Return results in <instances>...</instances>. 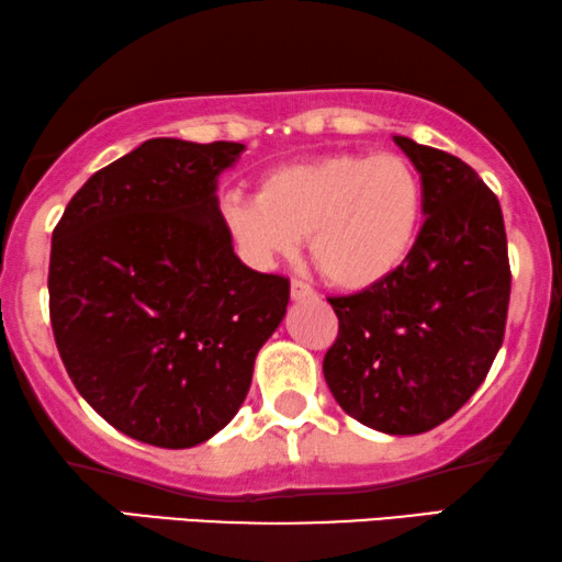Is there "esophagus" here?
<instances>
[{"label": "esophagus", "mask_w": 562, "mask_h": 562, "mask_svg": "<svg viewBox=\"0 0 562 562\" xmlns=\"http://www.w3.org/2000/svg\"><path fill=\"white\" fill-rule=\"evenodd\" d=\"M290 295H293V301H311V297H316V290L305 285L303 280H293L290 282Z\"/></svg>", "instance_id": "esophagus-1"}]
</instances>
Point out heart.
I'll list each match as a JSON object with an SVG mask.
<instances>
[{"label":"heart","instance_id":"1","mask_svg":"<svg viewBox=\"0 0 562 562\" xmlns=\"http://www.w3.org/2000/svg\"><path fill=\"white\" fill-rule=\"evenodd\" d=\"M423 207L420 173L407 158L347 153L269 170L259 196H225L223 220L257 265L293 257L308 236L318 274L360 293L404 267L420 236Z\"/></svg>","mask_w":562,"mask_h":562}]
</instances>
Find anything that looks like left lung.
<instances>
[{"mask_svg":"<svg viewBox=\"0 0 562 562\" xmlns=\"http://www.w3.org/2000/svg\"><path fill=\"white\" fill-rule=\"evenodd\" d=\"M417 168L425 223L386 282L329 297L339 334L324 379L339 407L389 436L446 423L477 392L503 345L510 267L498 196L464 160L394 137Z\"/></svg>","mask_w":562,"mask_h":562,"instance_id":"left-lung-1","label":"left lung"}]
</instances>
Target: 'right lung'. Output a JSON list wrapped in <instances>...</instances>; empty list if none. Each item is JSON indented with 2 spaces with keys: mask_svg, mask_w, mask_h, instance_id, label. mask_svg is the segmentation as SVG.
I'll return each instance as SVG.
<instances>
[{
  "mask_svg": "<svg viewBox=\"0 0 562 562\" xmlns=\"http://www.w3.org/2000/svg\"><path fill=\"white\" fill-rule=\"evenodd\" d=\"M240 142L158 137L92 173L54 228L48 314L69 379L105 423L160 449L223 430L280 326L290 280L233 251L217 176Z\"/></svg>",
  "mask_w": 562,
  "mask_h": 562,
  "instance_id": "right-lung-1",
  "label": "right lung"
}]
</instances>
